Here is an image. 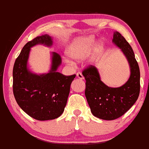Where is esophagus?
Returning <instances> with one entry per match:
<instances>
[{"label":"esophagus","instance_id":"obj_1","mask_svg":"<svg viewBox=\"0 0 149 149\" xmlns=\"http://www.w3.org/2000/svg\"><path fill=\"white\" fill-rule=\"evenodd\" d=\"M77 78L79 79H84V78L83 75H82L81 73L79 72L77 73Z\"/></svg>","mask_w":149,"mask_h":149}]
</instances>
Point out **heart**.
<instances>
[{
    "label": "heart",
    "instance_id": "obj_1",
    "mask_svg": "<svg viewBox=\"0 0 149 149\" xmlns=\"http://www.w3.org/2000/svg\"><path fill=\"white\" fill-rule=\"evenodd\" d=\"M95 38L92 36L77 38L68 48V56L74 60L79 61L88 57L93 52L91 56L89 58V62L93 63L98 58L104 47L102 40H100L95 45Z\"/></svg>",
    "mask_w": 149,
    "mask_h": 149
}]
</instances>
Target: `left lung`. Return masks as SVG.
Returning a JSON list of instances; mask_svg holds the SVG:
<instances>
[{"label": "left lung", "mask_w": 149, "mask_h": 149, "mask_svg": "<svg viewBox=\"0 0 149 149\" xmlns=\"http://www.w3.org/2000/svg\"><path fill=\"white\" fill-rule=\"evenodd\" d=\"M112 42L128 62V80L121 86L113 88L101 81L95 66H89L82 72L86 79L85 95L93 115L107 120L116 119L128 111L137 101L140 91V72L132 47L117 31L113 33Z\"/></svg>", "instance_id": "1"}]
</instances>
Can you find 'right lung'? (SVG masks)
<instances>
[{
  "label": "right lung",
  "instance_id": "1",
  "mask_svg": "<svg viewBox=\"0 0 149 149\" xmlns=\"http://www.w3.org/2000/svg\"><path fill=\"white\" fill-rule=\"evenodd\" d=\"M37 45L50 47L53 39L46 34L24 45L14 65L13 93L19 106L31 117L39 120L55 119L63 112L72 81L76 75L65 76L57 72L62 61L56 52H52L49 72H32L28 68V61L31 48Z\"/></svg>",
  "mask_w": 149,
  "mask_h": 149
}]
</instances>
